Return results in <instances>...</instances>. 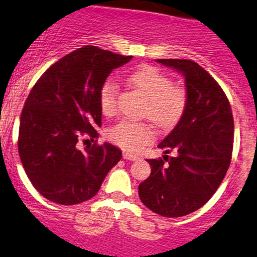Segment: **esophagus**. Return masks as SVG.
I'll return each instance as SVG.
<instances>
[{"label":"esophagus","mask_w":257,"mask_h":257,"mask_svg":"<svg viewBox=\"0 0 257 257\" xmlns=\"http://www.w3.org/2000/svg\"><path fill=\"white\" fill-rule=\"evenodd\" d=\"M123 158L124 160H128V161H136V160H138L140 157L131 152H123Z\"/></svg>","instance_id":"obj_1"}]
</instances>
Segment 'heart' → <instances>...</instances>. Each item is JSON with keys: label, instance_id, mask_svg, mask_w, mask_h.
<instances>
[{"label": "heart", "instance_id": "1", "mask_svg": "<svg viewBox=\"0 0 257 257\" xmlns=\"http://www.w3.org/2000/svg\"><path fill=\"white\" fill-rule=\"evenodd\" d=\"M128 81L147 99L145 115L151 120L161 126H170L177 123L186 106L184 88L174 86L166 74L150 66H143L132 72ZM117 92L119 87L112 78L102 83L99 102L105 115H112L116 111ZM109 137L125 150L140 151L152 142L155 133L148 124L120 121L110 128Z\"/></svg>", "mask_w": 257, "mask_h": 257}]
</instances>
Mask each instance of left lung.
<instances>
[{
    "mask_svg": "<svg viewBox=\"0 0 257 257\" xmlns=\"http://www.w3.org/2000/svg\"><path fill=\"white\" fill-rule=\"evenodd\" d=\"M156 62L183 74L186 106L158 145L176 156L147 160L151 175L140 184L138 194L152 212L183 217L203 207L226 176L233 148V116L226 93L203 67L189 59Z\"/></svg>",
    "mask_w": 257,
    "mask_h": 257,
    "instance_id": "8db88e82",
    "label": "left lung"
}]
</instances>
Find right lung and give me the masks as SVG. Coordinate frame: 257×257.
<instances>
[{
	"label": "right lung",
	"mask_w": 257,
	"mask_h": 257,
	"mask_svg": "<svg viewBox=\"0 0 257 257\" xmlns=\"http://www.w3.org/2000/svg\"><path fill=\"white\" fill-rule=\"evenodd\" d=\"M132 57L78 48L50 66L31 88L19 129V155L33 186L48 200L74 205L100 190L121 151L105 142L78 150L81 134L97 138L99 93L112 69Z\"/></svg>",
	"instance_id": "1"
}]
</instances>
